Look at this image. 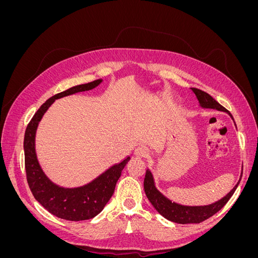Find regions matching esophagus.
<instances>
[{
	"label": "esophagus",
	"instance_id": "esophagus-1",
	"mask_svg": "<svg viewBox=\"0 0 258 258\" xmlns=\"http://www.w3.org/2000/svg\"><path fill=\"white\" fill-rule=\"evenodd\" d=\"M148 148L145 145H139L136 151H135V156L138 158H145L148 156Z\"/></svg>",
	"mask_w": 258,
	"mask_h": 258
}]
</instances>
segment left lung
I'll return each instance as SVG.
<instances>
[{"label":"left lung","mask_w":258,"mask_h":258,"mask_svg":"<svg viewBox=\"0 0 258 258\" xmlns=\"http://www.w3.org/2000/svg\"><path fill=\"white\" fill-rule=\"evenodd\" d=\"M191 90L194 91L195 95H196L199 101V105L202 108H211V110L225 112L227 113L233 120L232 115L226 110L224 106H222L220 103H218L215 99L211 97L209 93L197 88H191ZM235 126H236V122H235ZM241 176H242V173H241ZM240 179L235 185V187H233V188L226 195V196H224L220 200L213 202V204L207 205V206H184L170 200L165 196V195L157 189V187L155 185V179H154L152 171L147 168L145 177H144V191L146 194L147 199L150 200V202L156 209V211H157L160 215L167 218L168 221L174 222L177 224H198L208 220L209 217L214 215L226 204H227V201L230 199L233 192H235V190L237 189V187L240 183Z\"/></svg>","instance_id":"1"}]
</instances>
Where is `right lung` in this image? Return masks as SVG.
Wrapping results in <instances>:
<instances>
[{"instance_id":"right-lung-1","label":"right lung","mask_w":258,"mask_h":258,"mask_svg":"<svg viewBox=\"0 0 258 258\" xmlns=\"http://www.w3.org/2000/svg\"><path fill=\"white\" fill-rule=\"evenodd\" d=\"M103 82L102 79L74 86L49 98L41 105L26 129L23 140L27 181L34 198L52 215L67 221H85L97 216L111 199L115 186L120 177L121 170L130 157L115 163L89 183L77 187H63L46 175L37 159L35 150L36 130L50 105L57 99L88 91Z\"/></svg>"}]
</instances>
